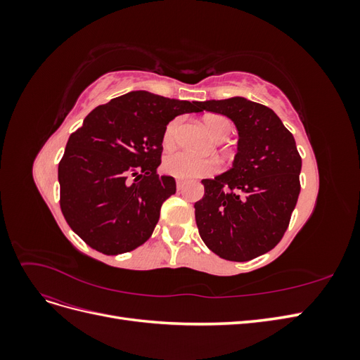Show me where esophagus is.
<instances>
[{
	"mask_svg": "<svg viewBox=\"0 0 360 360\" xmlns=\"http://www.w3.org/2000/svg\"><path fill=\"white\" fill-rule=\"evenodd\" d=\"M184 188V181H181V180H177V189L179 191H181Z\"/></svg>",
	"mask_w": 360,
	"mask_h": 360,
	"instance_id": "34e87169",
	"label": "esophagus"
}]
</instances>
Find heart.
Instances as JSON below:
<instances>
[{
    "label": "heart",
    "mask_w": 360,
    "mask_h": 360,
    "mask_svg": "<svg viewBox=\"0 0 360 360\" xmlns=\"http://www.w3.org/2000/svg\"><path fill=\"white\" fill-rule=\"evenodd\" d=\"M204 124H205L207 132L212 135L213 139L219 141V143L225 141L231 134V123L222 115L205 117ZM180 127H181L180 118H174L167 124L165 132H163V138H162V143L167 148L176 146ZM163 169H165V172L172 177L189 180V179L210 176V174L216 172L217 163L210 159H198L186 153V151H176V153H171L167 156L165 162H163Z\"/></svg>",
    "instance_id": "heart-1"
}]
</instances>
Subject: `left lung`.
I'll return each instance as SVG.
<instances>
[{
  "label": "left lung",
  "instance_id": "left-lung-1",
  "mask_svg": "<svg viewBox=\"0 0 360 360\" xmlns=\"http://www.w3.org/2000/svg\"><path fill=\"white\" fill-rule=\"evenodd\" d=\"M201 106L233 120L238 147L231 169L201 181L204 197L195 202V221L212 252L249 261L274 249L287 231L300 193L302 158L270 108L245 97Z\"/></svg>",
  "mask_w": 360,
  "mask_h": 360
}]
</instances>
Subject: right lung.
Masks as SVG:
<instances>
[{
    "label": "right lung",
    "mask_w": 360,
    "mask_h": 360,
    "mask_svg": "<svg viewBox=\"0 0 360 360\" xmlns=\"http://www.w3.org/2000/svg\"><path fill=\"white\" fill-rule=\"evenodd\" d=\"M201 102L132 91L94 108L58 165L60 207L72 230L105 255L146 243L176 180L158 174L162 138L174 117Z\"/></svg>",
    "instance_id": "1"
}]
</instances>
